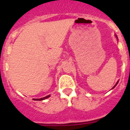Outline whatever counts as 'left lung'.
Returning a JSON list of instances; mask_svg holds the SVG:
<instances>
[{
    "instance_id": "8db88e82",
    "label": "left lung",
    "mask_w": 130,
    "mask_h": 130,
    "mask_svg": "<svg viewBox=\"0 0 130 130\" xmlns=\"http://www.w3.org/2000/svg\"><path fill=\"white\" fill-rule=\"evenodd\" d=\"M115 36H116V38H117V40H118V38H117V35H116V34H115ZM118 83H119V81H117V83H116V84H115V86H114V87H112V88H115V87H116V86H117V84H118Z\"/></svg>"
}]
</instances>
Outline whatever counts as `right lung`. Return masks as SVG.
I'll return each instance as SVG.
<instances>
[{"instance_id":"1","label":"right lung","mask_w":130,"mask_h":130,"mask_svg":"<svg viewBox=\"0 0 130 130\" xmlns=\"http://www.w3.org/2000/svg\"><path fill=\"white\" fill-rule=\"evenodd\" d=\"M50 97V95H48V96H45V97L43 98H39V99H33L34 100H36V101H42V100H45L47 99V98H48Z\"/></svg>"}]
</instances>
